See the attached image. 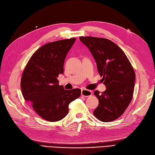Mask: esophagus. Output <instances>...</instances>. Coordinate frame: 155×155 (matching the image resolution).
<instances>
[{"label": "esophagus", "instance_id": "34e87169", "mask_svg": "<svg viewBox=\"0 0 155 155\" xmlns=\"http://www.w3.org/2000/svg\"><path fill=\"white\" fill-rule=\"evenodd\" d=\"M81 96H83L84 97H89V96L92 95V91H91V90L84 89L81 90Z\"/></svg>", "mask_w": 155, "mask_h": 155}]
</instances>
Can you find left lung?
Returning a JSON list of instances; mask_svg holds the SVG:
<instances>
[{
	"label": "left lung",
	"mask_w": 155,
	"mask_h": 155,
	"mask_svg": "<svg viewBox=\"0 0 155 155\" xmlns=\"http://www.w3.org/2000/svg\"><path fill=\"white\" fill-rule=\"evenodd\" d=\"M96 62L97 71L106 90L94 91L99 104L94 115L99 120L108 122L125 112L133 97L135 73L127 56L112 41L94 37H80Z\"/></svg>",
	"instance_id": "obj_1"
}]
</instances>
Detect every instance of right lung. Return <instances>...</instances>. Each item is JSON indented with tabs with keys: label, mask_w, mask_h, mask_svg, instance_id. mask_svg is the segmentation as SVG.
<instances>
[{
	"label": "right lung",
	"mask_w": 155,
	"mask_h": 155,
	"mask_svg": "<svg viewBox=\"0 0 155 155\" xmlns=\"http://www.w3.org/2000/svg\"><path fill=\"white\" fill-rule=\"evenodd\" d=\"M75 38L49 43L31 57L22 74V94L38 115L49 122L59 121L68 114L69 104L78 98L81 90H64L58 78L64 73L65 57Z\"/></svg>",
	"instance_id": "right-lung-1"
}]
</instances>
